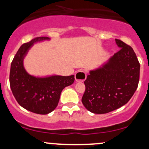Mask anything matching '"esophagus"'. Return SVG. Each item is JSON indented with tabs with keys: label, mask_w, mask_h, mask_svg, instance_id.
<instances>
[{
	"label": "esophagus",
	"mask_w": 149,
	"mask_h": 149,
	"mask_svg": "<svg viewBox=\"0 0 149 149\" xmlns=\"http://www.w3.org/2000/svg\"><path fill=\"white\" fill-rule=\"evenodd\" d=\"M87 78V74L84 71H78L75 74V80L78 82H82Z\"/></svg>",
	"instance_id": "obj_1"
}]
</instances>
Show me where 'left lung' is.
I'll return each instance as SVG.
<instances>
[{
	"mask_svg": "<svg viewBox=\"0 0 149 149\" xmlns=\"http://www.w3.org/2000/svg\"><path fill=\"white\" fill-rule=\"evenodd\" d=\"M119 52L95 70L84 81L81 102L94 113H107L126 104L136 90L140 64L131 46L115 39Z\"/></svg>",
	"mask_w": 149,
	"mask_h": 149,
	"instance_id": "left-lung-1",
	"label": "left lung"
}]
</instances>
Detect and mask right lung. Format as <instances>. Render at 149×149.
<instances>
[{
    "label": "right lung",
    "mask_w": 149,
    "mask_h": 149,
    "mask_svg": "<svg viewBox=\"0 0 149 149\" xmlns=\"http://www.w3.org/2000/svg\"><path fill=\"white\" fill-rule=\"evenodd\" d=\"M47 37H38L24 43L15 54L10 66V86L17 103L25 109L38 114H47L57 107L62 89L71 85L74 76L38 77L28 74L23 60L34 43L49 40Z\"/></svg>",
    "instance_id": "obj_1"
}]
</instances>
